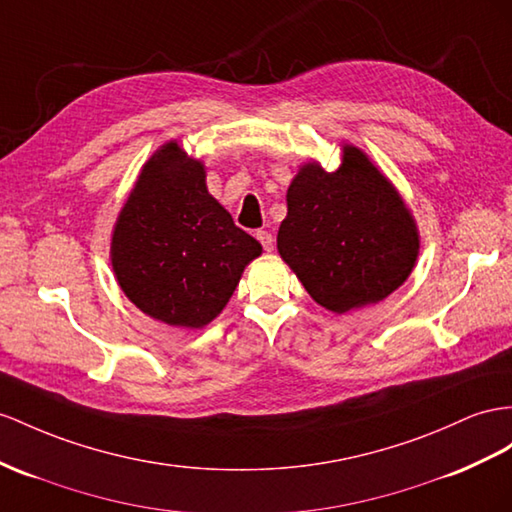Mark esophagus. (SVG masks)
Returning a JSON list of instances; mask_svg holds the SVG:
<instances>
[{"mask_svg":"<svg viewBox=\"0 0 512 512\" xmlns=\"http://www.w3.org/2000/svg\"><path fill=\"white\" fill-rule=\"evenodd\" d=\"M255 235H257V240L261 242V246H264L266 251L270 253L272 248H274V238H272V233H270V231H264V229H261V231H257Z\"/></svg>","mask_w":512,"mask_h":512,"instance_id":"obj_1","label":"esophagus"}]
</instances>
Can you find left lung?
Instances as JSON below:
<instances>
[{
	"instance_id": "obj_1",
	"label": "left lung",
	"mask_w": 512,
	"mask_h": 512,
	"mask_svg": "<svg viewBox=\"0 0 512 512\" xmlns=\"http://www.w3.org/2000/svg\"><path fill=\"white\" fill-rule=\"evenodd\" d=\"M285 201L279 255L324 309L376 305L409 279L419 255L417 222L363 149L344 142L333 173L305 162Z\"/></svg>"
}]
</instances>
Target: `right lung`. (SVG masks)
Masks as SVG:
<instances>
[{"label": "right lung", "instance_id": "right-lung-1", "mask_svg": "<svg viewBox=\"0 0 512 512\" xmlns=\"http://www.w3.org/2000/svg\"><path fill=\"white\" fill-rule=\"evenodd\" d=\"M205 164L170 140L116 216L110 261L123 294L149 318L203 329L218 318L261 244L207 192Z\"/></svg>", "mask_w": 512, "mask_h": 512}]
</instances>
